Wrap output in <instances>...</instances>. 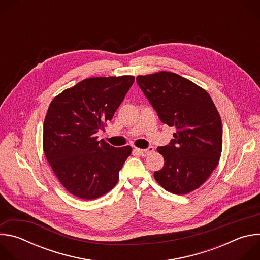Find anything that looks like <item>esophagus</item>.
<instances>
[{
  "label": "esophagus",
  "instance_id": "esophagus-1",
  "mask_svg": "<svg viewBox=\"0 0 260 260\" xmlns=\"http://www.w3.org/2000/svg\"><path fill=\"white\" fill-rule=\"evenodd\" d=\"M153 150H154V148H153L152 146L148 147L147 149H139V148H136V149H135V151L138 152V154H140L141 156H147V155H149L150 153L153 152Z\"/></svg>",
  "mask_w": 260,
  "mask_h": 260
}]
</instances>
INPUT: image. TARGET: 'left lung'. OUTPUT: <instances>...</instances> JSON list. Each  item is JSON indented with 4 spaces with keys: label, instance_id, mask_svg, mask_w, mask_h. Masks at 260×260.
<instances>
[{
    "label": "left lung",
    "instance_id": "8db88e82",
    "mask_svg": "<svg viewBox=\"0 0 260 260\" xmlns=\"http://www.w3.org/2000/svg\"><path fill=\"white\" fill-rule=\"evenodd\" d=\"M137 83L160 121L174 126V139L158 147L164 168L154 172L161 186L175 194L199 188L217 167L222 150V123L209 93L171 72L138 76Z\"/></svg>",
    "mask_w": 260,
    "mask_h": 260
}]
</instances>
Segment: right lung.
<instances>
[{
	"instance_id": "obj_1",
	"label": "right lung",
	"mask_w": 260,
	"mask_h": 260,
	"mask_svg": "<svg viewBox=\"0 0 260 260\" xmlns=\"http://www.w3.org/2000/svg\"><path fill=\"white\" fill-rule=\"evenodd\" d=\"M134 76L84 79L55 96L43 125V149L62 186L82 200L112 189L132 147L116 148L95 134L114 116Z\"/></svg>"
}]
</instances>
